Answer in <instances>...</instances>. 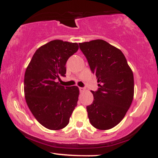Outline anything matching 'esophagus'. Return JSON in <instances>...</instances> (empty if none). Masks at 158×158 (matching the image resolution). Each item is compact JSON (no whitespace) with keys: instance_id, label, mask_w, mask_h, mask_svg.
I'll return each mask as SVG.
<instances>
[{"instance_id":"esophagus-1","label":"esophagus","mask_w":158,"mask_h":158,"mask_svg":"<svg viewBox=\"0 0 158 158\" xmlns=\"http://www.w3.org/2000/svg\"><path fill=\"white\" fill-rule=\"evenodd\" d=\"M79 91H80V92H83L85 90V88H81V87H80V88H79Z\"/></svg>"}]
</instances>
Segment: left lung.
<instances>
[{"label": "left lung", "mask_w": 158, "mask_h": 158, "mask_svg": "<svg viewBox=\"0 0 158 158\" xmlns=\"http://www.w3.org/2000/svg\"><path fill=\"white\" fill-rule=\"evenodd\" d=\"M79 48L97 77L93 103L86 107L90 124L99 130L114 128L124 118L134 97V76L124 54L104 40L80 43Z\"/></svg>", "instance_id": "8db88e82"}]
</instances>
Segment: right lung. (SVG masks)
<instances>
[{
	"mask_svg": "<svg viewBox=\"0 0 158 158\" xmlns=\"http://www.w3.org/2000/svg\"><path fill=\"white\" fill-rule=\"evenodd\" d=\"M78 49L77 43L53 40L36 50L27 68V104L38 122L48 129L64 128L77 106L78 87H64L56 81L65 77L67 61Z\"/></svg>",
	"mask_w": 158,
	"mask_h": 158,
	"instance_id": "1",
	"label": "right lung"
}]
</instances>
